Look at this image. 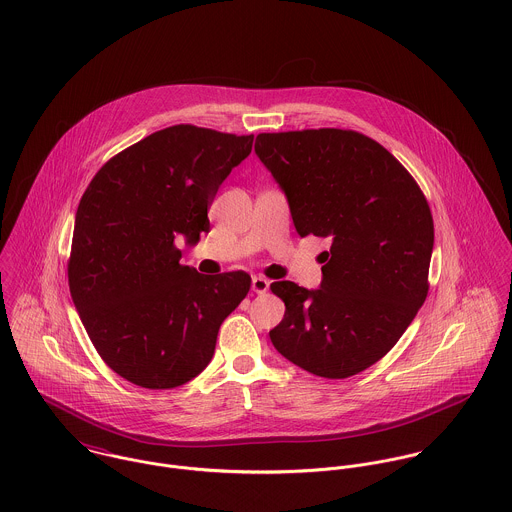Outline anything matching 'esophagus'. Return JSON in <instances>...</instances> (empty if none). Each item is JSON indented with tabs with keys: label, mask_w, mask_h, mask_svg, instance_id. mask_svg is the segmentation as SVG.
<instances>
[{
	"label": "esophagus",
	"mask_w": 512,
	"mask_h": 512,
	"mask_svg": "<svg viewBox=\"0 0 512 512\" xmlns=\"http://www.w3.org/2000/svg\"><path fill=\"white\" fill-rule=\"evenodd\" d=\"M270 288V282L264 276H254L252 278V292L266 293Z\"/></svg>",
	"instance_id": "esophagus-1"
}]
</instances>
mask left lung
Wrapping results in <instances>:
<instances>
[{"label":"left lung","instance_id":"1","mask_svg":"<svg viewBox=\"0 0 512 512\" xmlns=\"http://www.w3.org/2000/svg\"><path fill=\"white\" fill-rule=\"evenodd\" d=\"M254 151L286 193L297 234L331 240L319 290L270 286L286 303L272 345L311 374H359L398 343L426 301L430 205L388 149L353 130L258 134Z\"/></svg>","mask_w":512,"mask_h":512}]
</instances>
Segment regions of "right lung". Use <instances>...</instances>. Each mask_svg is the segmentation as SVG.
<instances>
[{"instance_id":"obj_1","label":"right lung","mask_w":512,"mask_h":512,"mask_svg":"<svg viewBox=\"0 0 512 512\" xmlns=\"http://www.w3.org/2000/svg\"><path fill=\"white\" fill-rule=\"evenodd\" d=\"M254 136L179 124L120 151L86 187L69 260L80 321L116 374L151 390L195 378L215 355L222 321L250 290L242 270L203 276L181 266L222 181Z\"/></svg>"}]
</instances>
